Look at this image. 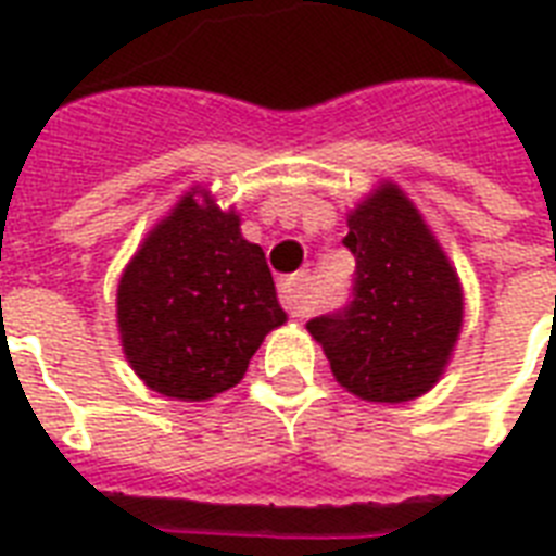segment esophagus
<instances>
[{
    "label": "esophagus",
    "instance_id": "34e87169",
    "mask_svg": "<svg viewBox=\"0 0 556 556\" xmlns=\"http://www.w3.org/2000/svg\"><path fill=\"white\" fill-rule=\"evenodd\" d=\"M279 300L286 305L291 317H308L312 314V296H308V274H291L279 282Z\"/></svg>",
    "mask_w": 556,
    "mask_h": 556
}]
</instances>
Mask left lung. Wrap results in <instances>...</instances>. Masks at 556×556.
<instances>
[{"instance_id":"1","label":"left lung","mask_w":556,"mask_h":556,"mask_svg":"<svg viewBox=\"0 0 556 556\" xmlns=\"http://www.w3.org/2000/svg\"><path fill=\"white\" fill-rule=\"evenodd\" d=\"M346 225L355 296L343 312L314 317L308 331L352 395L375 404L421 397L441 380L462 334V279L395 181L357 201Z\"/></svg>"}]
</instances>
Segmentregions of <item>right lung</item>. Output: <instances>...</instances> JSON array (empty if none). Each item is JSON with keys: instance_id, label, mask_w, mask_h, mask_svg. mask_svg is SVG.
Instances as JSON below:
<instances>
[{"instance_id": "add662e5", "label": "right lung", "mask_w": 556, "mask_h": 556, "mask_svg": "<svg viewBox=\"0 0 556 556\" xmlns=\"http://www.w3.org/2000/svg\"><path fill=\"white\" fill-rule=\"evenodd\" d=\"M239 225L207 187H190L121 274V346L159 395L210 401L236 387L265 334L288 320L265 253Z\"/></svg>"}]
</instances>
